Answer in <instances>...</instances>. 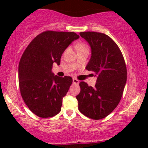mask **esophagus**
Segmentation results:
<instances>
[{
	"mask_svg": "<svg viewBox=\"0 0 148 148\" xmlns=\"http://www.w3.org/2000/svg\"><path fill=\"white\" fill-rule=\"evenodd\" d=\"M73 84H76V85L79 84V80L76 79H73Z\"/></svg>",
	"mask_w": 148,
	"mask_h": 148,
	"instance_id": "esophagus-1",
	"label": "esophagus"
}]
</instances>
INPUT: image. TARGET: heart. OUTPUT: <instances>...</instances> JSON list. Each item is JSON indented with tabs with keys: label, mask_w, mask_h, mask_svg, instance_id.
Masks as SVG:
<instances>
[{
	"label": "heart",
	"mask_w": 148,
	"mask_h": 148,
	"mask_svg": "<svg viewBox=\"0 0 148 148\" xmlns=\"http://www.w3.org/2000/svg\"><path fill=\"white\" fill-rule=\"evenodd\" d=\"M84 48H87L86 45H79L78 46V49H84Z\"/></svg>",
	"instance_id": "obj_1"
}]
</instances>
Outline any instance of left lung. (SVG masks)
I'll return each mask as SVG.
<instances>
[{"label":"left lung","instance_id":"8db88e82","mask_svg":"<svg viewBox=\"0 0 148 148\" xmlns=\"http://www.w3.org/2000/svg\"><path fill=\"white\" fill-rule=\"evenodd\" d=\"M89 44L91 57L86 66L95 72V86L81 81L76 99L79 110L88 118L100 120L108 115L121 99L127 81V68L120 49L108 35L97 32L80 33Z\"/></svg>","mask_w":148,"mask_h":148}]
</instances>
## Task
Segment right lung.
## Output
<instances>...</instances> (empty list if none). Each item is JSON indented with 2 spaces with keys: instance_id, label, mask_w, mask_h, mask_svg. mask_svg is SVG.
<instances>
[{
  "instance_id": "add662e5",
  "label": "right lung",
  "mask_w": 148,
  "mask_h": 148,
  "mask_svg": "<svg viewBox=\"0 0 148 148\" xmlns=\"http://www.w3.org/2000/svg\"><path fill=\"white\" fill-rule=\"evenodd\" d=\"M79 38L74 32H44L33 39L22 55L18 65L20 91L25 104L37 116L51 118L61 111L62 98L72 79L54 75L53 63L59 65L65 49Z\"/></svg>"
}]
</instances>
